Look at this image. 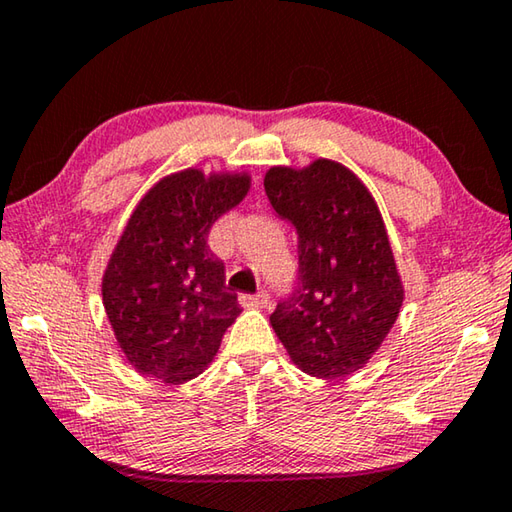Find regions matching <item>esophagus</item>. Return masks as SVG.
I'll use <instances>...</instances> for the list:
<instances>
[{
    "instance_id": "obj_1",
    "label": "esophagus",
    "mask_w": 512,
    "mask_h": 512,
    "mask_svg": "<svg viewBox=\"0 0 512 512\" xmlns=\"http://www.w3.org/2000/svg\"><path fill=\"white\" fill-rule=\"evenodd\" d=\"M239 305L241 307H268V293H257V296H250V293H241Z\"/></svg>"
}]
</instances>
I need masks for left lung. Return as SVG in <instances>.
I'll return each instance as SVG.
<instances>
[{
	"label": "left lung",
	"mask_w": 512,
	"mask_h": 512,
	"mask_svg": "<svg viewBox=\"0 0 512 512\" xmlns=\"http://www.w3.org/2000/svg\"><path fill=\"white\" fill-rule=\"evenodd\" d=\"M264 189L298 235V282L271 314L277 339L307 375L363 368L404 302L391 241L375 198L341 162L271 167Z\"/></svg>",
	"instance_id": "left-lung-1"
}]
</instances>
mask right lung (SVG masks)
<instances>
[{"label": "right lung", "instance_id": "add662e5", "mask_svg": "<svg viewBox=\"0 0 512 512\" xmlns=\"http://www.w3.org/2000/svg\"><path fill=\"white\" fill-rule=\"evenodd\" d=\"M248 189V173L183 169L158 180L133 210L101 296L117 345L142 375L167 384L201 375L241 314L207 235Z\"/></svg>", "mask_w": 512, "mask_h": 512}]
</instances>
